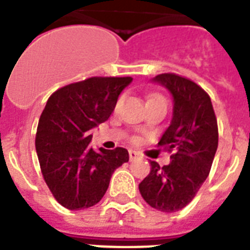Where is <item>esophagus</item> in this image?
Returning <instances> with one entry per match:
<instances>
[{"instance_id": "1", "label": "esophagus", "mask_w": 250, "mask_h": 250, "mask_svg": "<svg viewBox=\"0 0 250 250\" xmlns=\"http://www.w3.org/2000/svg\"><path fill=\"white\" fill-rule=\"evenodd\" d=\"M138 156H139V154L137 151H133V150H130V151H129V159H130V160L137 159Z\"/></svg>"}]
</instances>
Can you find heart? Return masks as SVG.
<instances>
[{
	"label": "heart",
	"instance_id": "heart-1",
	"mask_svg": "<svg viewBox=\"0 0 250 250\" xmlns=\"http://www.w3.org/2000/svg\"><path fill=\"white\" fill-rule=\"evenodd\" d=\"M150 100H166V99H164L160 94H151L148 96V100H147V102H150Z\"/></svg>",
	"mask_w": 250,
	"mask_h": 250
}]
</instances>
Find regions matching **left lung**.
Returning <instances> with one entry per match:
<instances>
[{
  "instance_id": "8db88e82",
  "label": "left lung",
  "mask_w": 250,
  "mask_h": 250,
  "mask_svg": "<svg viewBox=\"0 0 250 250\" xmlns=\"http://www.w3.org/2000/svg\"><path fill=\"white\" fill-rule=\"evenodd\" d=\"M173 96V117L158 147L171 152V163L151 171L139 191L151 208L175 212L190 204L210 173L218 148V123L208 94L197 83L175 73L156 75Z\"/></svg>"
}]
</instances>
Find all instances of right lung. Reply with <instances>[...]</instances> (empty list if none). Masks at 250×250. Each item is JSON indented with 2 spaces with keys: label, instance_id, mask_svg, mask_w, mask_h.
I'll return each instance as SVG.
<instances>
[{
  "label": "right lung",
  "instance_id": "obj_1",
  "mask_svg": "<svg viewBox=\"0 0 250 250\" xmlns=\"http://www.w3.org/2000/svg\"><path fill=\"white\" fill-rule=\"evenodd\" d=\"M131 77H91L49 96L39 120L36 152L44 181L69 210L94 206L103 198L112 173L129 162L126 148L94 150L90 129L109 119Z\"/></svg>",
  "mask_w": 250,
  "mask_h": 250
}]
</instances>
